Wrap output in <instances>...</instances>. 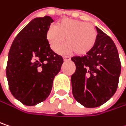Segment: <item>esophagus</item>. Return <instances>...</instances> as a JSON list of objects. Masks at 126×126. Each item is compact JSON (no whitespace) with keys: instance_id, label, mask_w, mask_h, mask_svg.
<instances>
[{"instance_id":"esophagus-1","label":"esophagus","mask_w":126,"mask_h":126,"mask_svg":"<svg viewBox=\"0 0 126 126\" xmlns=\"http://www.w3.org/2000/svg\"><path fill=\"white\" fill-rule=\"evenodd\" d=\"M63 60H64V61H68L71 60V58L69 56H64L63 57Z\"/></svg>"}]
</instances>
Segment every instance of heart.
<instances>
[{
	"instance_id": "obj_1",
	"label": "heart",
	"mask_w": 126,
	"mask_h": 126,
	"mask_svg": "<svg viewBox=\"0 0 126 126\" xmlns=\"http://www.w3.org/2000/svg\"><path fill=\"white\" fill-rule=\"evenodd\" d=\"M46 38L55 52H58L63 43L67 42L61 52H75L78 55H85L92 50L97 42L96 29L88 23L71 18L60 20L56 26L50 27Z\"/></svg>"
}]
</instances>
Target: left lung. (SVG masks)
<instances>
[{"mask_svg": "<svg viewBox=\"0 0 126 126\" xmlns=\"http://www.w3.org/2000/svg\"><path fill=\"white\" fill-rule=\"evenodd\" d=\"M97 39L86 55L71 58L76 71L71 76L75 99L86 108L101 106L114 95L118 86L121 63L112 40L96 27Z\"/></svg>", "mask_w": 126, "mask_h": 126, "instance_id": "left-lung-1", "label": "left lung"}]
</instances>
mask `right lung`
<instances>
[{"label":"right lung","instance_id":"add662e5","mask_svg":"<svg viewBox=\"0 0 126 126\" xmlns=\"http://www.w3.org/2000/svg\"><path fill=\"white\" fill-rule=\"evenodd\" d=\"M52 22L48 16L32 19L18 34L8 52L9 89L24 105L34 106L47 98L63 63L62 56L52 50L46 38Z\"/></svg>","mask_w":126,"mask_h":126}]
</instances>
